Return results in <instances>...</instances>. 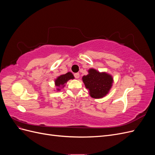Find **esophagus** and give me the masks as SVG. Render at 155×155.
I'll list each match as a JSON object with an SVG mask.
<instances>
[{"label": "esophagus", "mask_w": 155, "mask_h": 155, "mask_svg": "<svg viewBox=\"0 0 155 155\" xmlns=\"http://www.w3.org/2000/svg\"><path fill=\"white\" fill-rule=\"evenodd\" d=\"M74 77H75V78L78 79V78H79V73H76V74H74Z\"/></svg>", "instance_id": "esophagus-1"}]
</instances>
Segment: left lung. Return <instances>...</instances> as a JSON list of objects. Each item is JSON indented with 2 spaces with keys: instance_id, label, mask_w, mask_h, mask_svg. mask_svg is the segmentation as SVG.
<instances>
[{
  "instance_id": "left-lung-1",
  "label": "left lung",
  "mask_w": 155,
  "mask_h": 155,
  "mask_svg": "<svg viewBox=\"0 0 155 155\" xmlns=\"http://www.w3.org/2000/svg\"><path fill=\"white\" fill-rule=\"evenodd\" d=\"M82 80L89 95L95 99H100L109 94L114 81L112 75L92 68L88 70V74L83 76Z\"/></svg>"
}]
</instances>
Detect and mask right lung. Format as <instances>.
Wrapping results in <instances>:
<instances>
[{
	"instance_id": "obj_1",
	"label": "right lung",
	"mask_w": 155,
	"mask_h": 155,
	"mask_svg": "<svg viewBox=\"0 0 155 155\" xmlns=\"http://www.w3.org/2000/svg\"><path fill=\"white\" fill-rule=\"evenodd\" d=\"M74 76L72 72H68L67 74H61L57 78L55 79L54 83L56 87V91H60L65 86V84L67 83L70 79H74Z\"/></svg>"
}]
</instances>
